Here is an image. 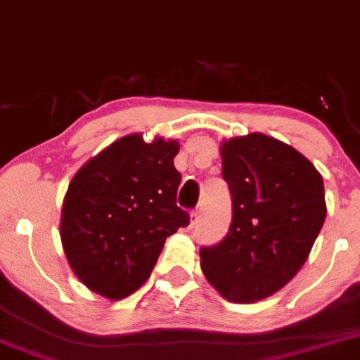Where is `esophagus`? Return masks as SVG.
Wrapping results in <instances>:
<instances>
[{
    "instance_id": "34e87169",
    "label": "esophagus",
    "mask_w": 360,
    "mask_h": 360,
    "mask_svg": "<svg viewBox=\"0 0 360 360\" xmlns=\"http://www.w3.org/2000/svg\"><path fill=\"white\" fill-rule=\"evenodd\" d=\"M199 218H201V210H194L193 213H191V226H196L198 224V221H199Z\"/></svg>"
}]
</instances>
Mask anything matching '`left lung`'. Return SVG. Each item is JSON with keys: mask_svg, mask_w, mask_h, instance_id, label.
I'll return each mask as SVG.
<instances>
[{"mask_svg": "<svg viewBox=\"0 0 360 360\" xmlns=\"http://www.w3.org/2000/svg\"><path fill=\"white\" fill-rule=\"evenodd\" d=\"M233 199L226 236L199 251L202 274L229 302L274 295L300 270L327 214L323 181L309 159L265 134L221 146Z\"/></svg>", "mask_w": 360, "mask_h": 360, "instance_id": "8db88e82", "label": "left lung"}]
</instances>
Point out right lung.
Wrapping results in <instances>:
<instances>
[{
	"label": "right lung",
	"mask_w": 360,
	"mask_h": 360,
	"mask_svg": "<svg viewBox=\"0 0 360 360\" xmlns=\"http://www.w3.org/2000/svg\"><path fill=\"white\" fill-rule=\"evenodd\" d=\"M176 141L125 136L77 172L63 201L60 236L80 281L119 300L149 278L166 238L189 224L176 205Z\"/></svg>",
	"instance_id": "1"
}]
</instances>
